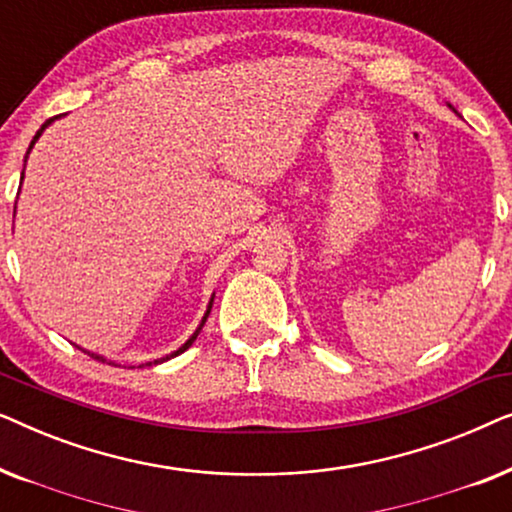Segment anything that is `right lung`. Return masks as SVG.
Listing matches in <instances>:
<instances>
[{
    "label": "right lung",
    "instance_id": "add662e5",
    "mask_svg": "<svg viewBox=\"0 0 512 512\" xmlns=\"http://www.w3.org/2000/svg\"><path fill=\"white\" fill-rule=\"evenodd\" d=\"M53 121H55V118H48V121H46L44 125H41V128L37 130V135H34V139H32L30 149H32V146H34V142H37V139H39V135H41V132H44V130H46V125H51ZM30 149H27V153H30ZM25 158H27V156H25ZM20 179H23V177H20ZM209 310H212V303H209V307H207V312H205V317H202V324H200V328H202V326H205V321H207V317H209ZM200 328H198V331H195V333L191 335V338H188V340H186V345H184V347H179V349H177V352H174V354H170V356H163V359H158V361H153V363H163V361H167V359H172V356H179L181 352H186V349L193 345V340H195V338H198ZM88 354H90V352H88ZM90 356H93V359H97V361H107V359H102V356H97V354H90ZM146 366H151V363H146Z\"/></svg>",
    "mask_w": 512,
    "mask_h": 512
}]
</instances>
